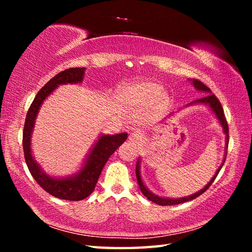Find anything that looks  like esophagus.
<instances>
[{
	"label": "esophagus",
	"mask_w": 252,
	"mask_h": 252,
	"mask_svg": "<svg viewBox=\"0 0 252 252\" xmlns=\"http://www.w3.org/2000/svg\"><path fill=\"white\" fill-rule=\"evenodd\" d=\"M129 140L130 142L134 143V144H138L142 140H143V135L142 133H140L138 131H134L130 133V136H129Z\"/></svg>",
	"instance_id": "esophagus-1"
}]
</instances>
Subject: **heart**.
<instances>
[{"mask_svg":"<svg viewBox=\"0 0 252 252\" xmlns=\"http://www.w3.org/2000/svg\"><path fill=\"white\" fill-rule=\"evenodd\" d=\"M161 92L162 89L160 85L154 82L140 81L122 85L118 91V99L127 108H138L148 105L156 98L161 99V96H159Z\"/></svg>","mask_w":252,"mask_h":252,"instance_id":"1","label":"heart"}]
</instances>
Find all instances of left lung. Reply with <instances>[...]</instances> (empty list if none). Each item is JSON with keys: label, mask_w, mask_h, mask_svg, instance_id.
Here are the masks:
<instances>
[{"label": "left lung", "mask_w": 252, "mask_h": 252, "mask_svg": "<svg viewBox=\"0 0 252 252\" xmlns=\"http://www.w3.org/2000/svg\"><path fill=\"white\" fill-rule=\"evenodd\" d=\"M189 82L192 85H194V88L198 91V92L206 93V95L202 96V97L199 98V99L194 100V101H192V103H189L186 107L192 106V105H197V104H202V105L207 106L208 108L211 110L212 114L215 115L218 122L220 123V126H222L223 133H224V134H225V152H224V156H223L224 158H223V161H222L221 165L216 171V174L212 176V179L208 182V184L205 187H203V189H201L200 190H198L197 192H195V194L189 195V196H186V197H182V198H169V197L158 196L156 194H154V192L151 189H148V187L145 185V183H144L143 179H142V174H141V161H142V160H141V158H138L137 159V162H136L135 173H136V179H137L138 186H140V189L143 192V195L145 196L148 200H151V201L157 203V205H160V206L179 205V203H183V202L195 199V198H197L198 196H200L201 194H203V192H205L209 189V187H210V185L213 183V181L216 180L217 175L219 174V172H220V170L222 169L223 164H224V162H225V159H226L227 146H228V126H227V122H226V119H225V116H224V114H223V108H222V106H221V103L217 98V96L212 94L211 90L209 89L208 87H206V85L203 84L202 82H200L199 80L190 79ZM171 116H173V114H170L169 117H171ZM165 119H167V118H164V120Z\"/></svg>", "instance_id": "8db88e82"}]
</instances>
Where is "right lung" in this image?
<instances>
[{"label": "right lung", "instance_id": "1", "mask_svg": "<svg viewBox=\"0 0 252 252\" xmlns=\"http://www.w3.org/2000/svg\"><path fill=\"white\" fill-rule=\"evenodd\" d=\"M85 68H69L52 78L32 101L27 112L24 132L23 147L26 163L35 182L52 196L65 200H82L92 194L95 185L105 163L122 143H125L127 133L120 134H100L91 147L81 167L76 173L68 176H53L47 174L43 168L36 162L31 148V140L33 134L36 117L39 115L42 104L61 85L78 84L83 81Z\"/></svg>", "mask_w": 252, "mask_h": 252}]
</instances>
